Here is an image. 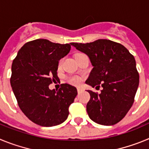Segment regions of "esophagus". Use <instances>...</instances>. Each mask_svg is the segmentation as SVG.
<instances>
[{"label": "esophagus", "instance_id": "1", "mask_svg": "<svg viewBox=\"0 0 149 149\" xmlns=\"http://www.w3.org/2000/svg\"><path fill=\"white\" fill-rule=\"evenodd\" d=\"M83 91H84V89H81V88H77V93H78L79 94H80L81 93H82Z\"/></svg>", "mask_w": 149, "mask_h": 149}]
</instances>
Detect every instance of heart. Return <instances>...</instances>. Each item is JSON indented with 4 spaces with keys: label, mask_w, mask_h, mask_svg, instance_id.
<instances>
[{
    "label": "heart",
    "mask_w": 149,
    "mask_h": 149,
    "mask_svg": "<svg viewBox=\"0 0 149 149\" xmlns=\"http://www.w3.org/2000/svg\"><path fill=\"white\" fill-rule=\"evenodd\" d=\"M69 82L74 85H78L81 83V78L78 76H73L69 78Z\"/></svg>",
    "instance_id": "1"
}]
</instances>
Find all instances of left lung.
<instances>
[{
  "mask_svg": "<svg viewBox=\"0 0 149 149\" xmlns=\"http://www.w3.org/2000/svg\"><path fill=\"white\" fill-rule=\"evenodd\" d=\"M71 45L86 54L93 66L86 84L93 87L101 84L103 88L99 95L87 90L90 95L86 104L89 118L102 125L118 123L132 107L139 86L134 56L125 46L107 39Z\"/></svg>",
  "mask_w": 149,
  "mask_h": 149,
  "instance_id": "1",
  "label": "left lung"
}]
</instances>
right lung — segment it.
Returning <instances> with one entry per match:
<instances>
[{"label": "right lung", "instance_id": "right-lung-1", "mask_svg": "<svg viewBox=\"0 0 149 149\" xmlns=\"http://www.w3.org/2000/svg\"><path fill=\"white\" fill-rule=\"evenodd\" d=\"M70 50V44L36 39L24 45L13 60L10 78L13 93L24 114L39 125L52 127L68 118L77 89L67 84H62L59 90H51L48 86L58 78L59 60Z\"/></svg>", "mask_w": 149, "mask_h": 149}]
</instances>
